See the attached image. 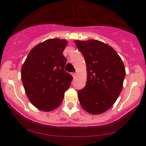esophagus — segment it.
<instances>
[{"instance_id": "1", "label": "esophagus", "mask_w": 146, "mask_h": 146, "mask_svg": "<svg viewBox=\"0 0 146 146\" xmlns=\"http://www.w3.org/2000/svg\"><path fill=\"white\" fill-rule=\"evenodd\" d=\"M76 75H77V73H73V74H72V76H73V77H74V78H75Z\"/></svg>"}]
</instances>
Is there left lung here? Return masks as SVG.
<instances>
[{"instance_id":"obj_1","label":"left lung","mask_w":146,"mask_h":146,"mask_svg":"<svg viewBox=\"0 0 146 146\" xmlns=\"http://www.w3.org/2000/svg\"><path fill=\"white\" fill-rule=\"evenodd\" d=\"M86 63L87 82L77 91L83 109L101 114L113 106L123 88L126 75L123 63L110 45L98 40L74 41Z\"/></svg>"}]
</instances>
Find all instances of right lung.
Here are the masks:
<instances>
[{
  "label": "right lung",
  "instance_id": "obj_1",
  "mask_svg": "<svg viewBox=\"0 0 146 146\" xmlns=\"http://www.w3.org/2000/svg\"><path fill=\"white\" fill-rule=\"evenodd\" d=\"M67 41L50 38L35 46L21 69L25 93L33 106L52 111L61 104L71 86L72 76L64 71L66 58L63 55Z\"/></svg>",
  "mask_w": 146,
  "mask_h": 146
}]
</instances>
